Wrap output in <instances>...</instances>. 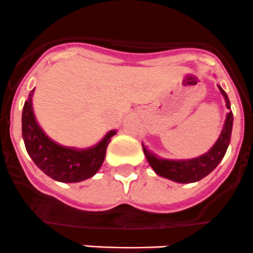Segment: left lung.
<instances>
[{"mask_svg":"<svg viewBox=\"0 0 253 253\" xmlns=\"http://www.w3.org/2000/svg\"><path fill=\"white\" fill-rule=\"evenodd\" d=\"M219 87L220 92L224 96L229 113L226 114L224 127H222L219 139L216 140V142L212 145V147L208 152L191 160H167L157 157L156 155L149 151L144 146V144H142V150H144L147 162H149L150 166L152 167V169L159 176L169 178L171 181L178 182V183L198 182L206 176H208L212 169L220 164L222 157L225 156L227 146L230 144V139H231L234 117H232V112L230 111L231 107H230V101L227 98V94L225 93V91L221 87Z\"/></svg>","mask_w":253,"mask_h":253,"instance_id":"obj_1","label":"left lung"}]
</instances>
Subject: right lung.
<instances>
[{"mask_svg": "<svg viewBox=\"0 0 253 253\" xmlns=\"http://www.w3.org/2000/svg\"><path fill=\"white\" fill-rule=\"evenodd\" d=\"M29 93L22 113V135L27 152L34 164L46 176L64 183H76L91 178L101 169L106 157L107 146L116 130L107 132L106 136L88 149H75L62 146L52 141L44 131L34 117L32 96Z\"/></svg>", "mask_w": 253, "mask_h": 253, "instance_id": "add662e5", "label": "right lung"}]
</instances>
